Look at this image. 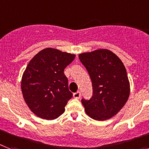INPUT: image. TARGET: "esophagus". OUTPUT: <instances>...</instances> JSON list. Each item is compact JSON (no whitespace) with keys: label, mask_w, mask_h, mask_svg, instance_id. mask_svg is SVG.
I'll return each mask as SVG.
<instances>
[{"label":"esophagus","mask_w":149,"mask_h":149,"mask_svg":"<svg viewBox=\"0 0 149 149\" xmlns=\"http://www.w3.org/2000/svg\"><path fill=\"white\" fill-rule=\"evenodd\" d=\"M73 97H74L75 99H79V98L81 97L80 92H77V93H73Z\"/></svg>","instance_id":"34e87169"}]
</instances>
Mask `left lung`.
<instances>
[{"label":"left lung","instance_id":"left-lung-1","mask_svg":"<svg viewBox=\"0 0 149 149\" xmlns=\"http://www.w3.org/2000/svg\"><path fill=\"white\" fill-rule=\"evenodd\" d=\"M79 58L89 72L93 89L90 100H82L86 113L97 121L112 118L125 106L130 93L124 64L107 49L83 53Z\"/></svg>","mask_w":149,"mask_h":149}]
</instances>
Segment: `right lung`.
<instances>
[{
  "label": "right lung",
  "mask_w": 149,
  "mask_h": 149,
  "mask_svg": "<svg viewBox=\"0 0 149 149\" xmlns=\"http://www.w3.org/2000/svg\"><path fill=\"white\" fill-rule=\"evenodd\" d=\"M76 55L54 48H45L26 66L21 79L24 101L37 116L53 120L65 112L72 96L64 69Z\"/></svg>",
  "instance_id": "right-lung-1"
}]
</instances>
